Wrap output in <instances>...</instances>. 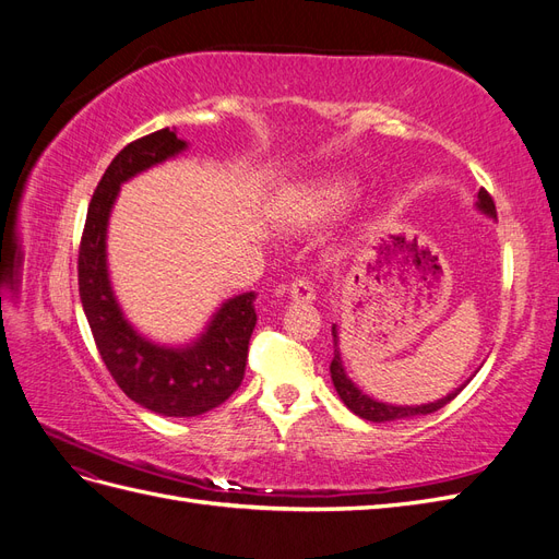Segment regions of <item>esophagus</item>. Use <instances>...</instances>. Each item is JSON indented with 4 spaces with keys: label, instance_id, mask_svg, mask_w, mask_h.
<instances>
[{
    "label": "esophagus",
    "instance_id": "esophagus-1",
    "mask_svg": "<svg viewBox=\"0 0 559 559\" xmlns=\"http://www.w3.org/2000/svg\"><path fill=\"white\" fill-rule=\"evenodd\" d=\"M289 298L296 300V302H312L314 300V286H312V282L306 280V277L296 280L292 284V289H289Z\"/></svg>",
    "mask_w": 559,
    "mask_h": 559
}]
</instances>
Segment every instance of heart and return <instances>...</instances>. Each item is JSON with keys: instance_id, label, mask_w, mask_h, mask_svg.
<instances>
[{"instance_id": "b5f03b06", "label": "heart", "mask_w": 559, "mask_h": 559, "mask_svg": "<svg viewBox=\"0 0 559 559\" xmlns=\"http://www.w3.org/2000/svg\"><path fill=\"white\" fill-rule=\"evenodd\" d=\"M354 198H357V181L347 175H326L284 193L275 214L280 226L306 230L345 212Z\"/></svg>"}]
</instances>
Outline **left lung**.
<instances>
[{
    "label": "left lung",
    "mask_w": 559,
    "mask_h": 559,
    "mask_svg": "<svg viewBox=\"0 0 559 559\" xmlns=\"http://www.w3.org/2000/svg\"><path fill=\"white\" fill-rule=\"evenodd\" d=\"M476 210L489 218H497V210H495V202L492 198H489V193L485 189L478 191V200H476ZM331 333H333V361H331V380H333V386L337 396L343 399V403L347 405V408L359 415L361 419H368V421H396V419H411V417H417V415H429V413H436L438 408H443L445 403H450L456 394L462 392V389L471 382V378L454 389V392H450L448 396L438 399L433 403H421V405H394V403H384V401H378L373 396H368L364 389H359L357 384L352 382V378L347 376V370L343 366V357H341V347H337V326L333 324L331 326Z\"/></svg>",
    "instance_id": "1"
}]
</instances>
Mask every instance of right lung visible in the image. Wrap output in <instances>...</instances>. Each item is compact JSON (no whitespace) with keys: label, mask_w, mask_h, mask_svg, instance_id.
Listing matches in <instances>:
<instances>
[{"label":"right lung","mask_w":559,"mask_h":559,"mask_svg":"<svg viewBox=\"0 0 559 559\" xmlns=\"http://www.w3.org/2000/svg\"><path fill=\"white\" fill-rule=\"evenodd\" d=\"M186 148L189 142L170 128L128 144L97 183L79 251L81 306L105 366L128 399L163 417H198L222 405L245 378L249 337L257 326V294L247 292L224 300L193 341L156 343L134 329L116 298L107 233L121 186Z\"/></svg>","instance_id":"1"}]
</instances>
